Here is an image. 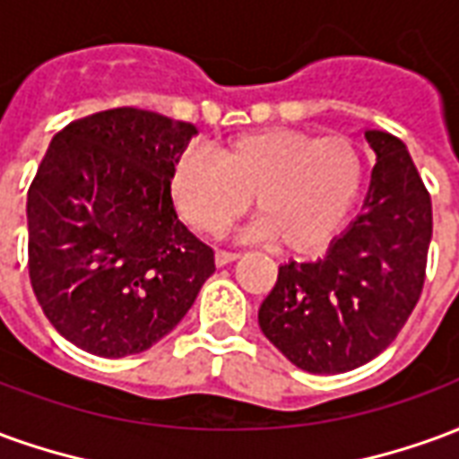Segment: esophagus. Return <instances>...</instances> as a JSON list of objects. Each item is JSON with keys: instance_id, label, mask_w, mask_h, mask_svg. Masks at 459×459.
I'll return each mask as SVG.
<instances>
[{"instance_id": "34e87169", "label": "esophagus", "mask_w": 459, "mask_h": 459, "mask_svg": "<svg viewBox=\"0 0 459 459\" xmlns=\"http://www.w3.org/2000/svg\"><path fill=\"white\" fill-rule=\"evenodd\" d=\"M238 258V253H229V250H219V253H216V263H219V265H229V263H233V260Z\"/></svg>"}]
</instances>
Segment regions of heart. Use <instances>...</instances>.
Masks as SVG:
<instances>
[{"mask_svg": "<svg viewBox=\"0 0 459 459\" xmlns=\"http://www.w3.org/2000/svg\"><path fill=\"white\" fill-rule=\"evenodd\" d=\"M364 169L361 150L349 137L258 130L216 144L213 160L184 152L171 169V196L204 233L226 229L253 196L258 236L285 253H312L344 226Z\"/></svg>", "mask_w": 459, "mask_h": 459, "instance_id": "obj_1", "label": "heart"}]
</instances>
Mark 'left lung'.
<instances>
[{
    "label": "left lung",
    "mask_w": 459,
    "mask_h": 459,
    "mask_svg": "<svg viewBox=\"0 0 459 459\" xmlns=\"http://www.w3.org/2000/svg\"><path fill=\"white\" fill-rule=\"evenodd\" d=\"M376 154L364 213L317 260L280 265L258 309L263 334L309 374L368 364L411 317L425 280L433 209L403 142L364 130Z\"/></svg>",
    "instance_id": "obj_1"
}]
</instances>
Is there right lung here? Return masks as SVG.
Here are the masks:
<instances>
[{"mask_svg":"<svg viewBox=\"0 0 459 459\" xmlns=\"http://www.w3.org/2000/svg\"><path fill=\"white\" fill-rule=\"evenodd\" d=\"M199 130L115 108L56 134L26 199L29 278L48 322L88 354L147 351L213 275L177 216L171 169Z\"/></svg>","mask_w":459,"mask_h":459,"instance_id":"add662e5","label":"right lung"}]
</instances>
